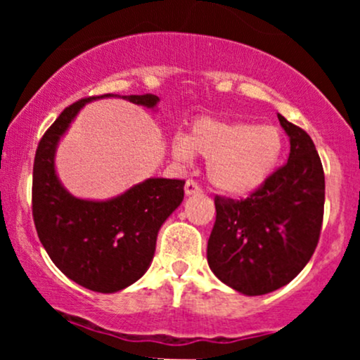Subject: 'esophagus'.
I'll return each instance as SVG.
<instances>
[{"mask_svg": "<svg viewBox=\"0 0 360 360\" xmlns=\"http://www.w3.org/2000/svg\"><path fill=\"white\" fill-rule=\"evenodd\" d=\"M184 193H186V196H193V194L201 193V188L198 186V183H194L193 179H188L184 184Z\"/></svg>", "mask_w": 360, "mask_h": 360, "instance_id": "obj_1", "label": "esophagus"}]
</instances>
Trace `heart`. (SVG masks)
<instances>
[{
    "label": "heart",
    "instance_id": "1",
    "mask_svg": "<svg viewBox=\"0 0 360 360\" xmlns=\"http://www.w3.org/2000/svg\"><path fill=\"white\" fill-rule=\"evenodd\" d=\"M171 150L181 162H189L194 154L205 157L213 189L226 196H245L276 171L284 139L274 125L198 118L188 135L172 139Z\"/></svg>",
    "mask_w": 360,
    "mask_h": 360
}]
</instances>
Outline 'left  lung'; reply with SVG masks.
Wrapping results in <instances>:
<instances>
[{"label": "left lung", "mask_w": 360, "mask_h": 360, "mask_svg": "<svg viewBox=\"0 0 360 360\" xmlns=\"http://www.w3.org/2000/svg\"><path fill=\"white\" fill-rule=\"evenodd\" d=\"M278 118L291 146L288 162L247 200L214 198L208 266L245 296L291 283L311 259L323 221L325 176L315 143L283 115Z\"/></svg>", "instance_id": "8db88e82"}]
</instances>
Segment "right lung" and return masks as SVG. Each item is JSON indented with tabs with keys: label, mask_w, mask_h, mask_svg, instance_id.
Segmentation results:
<instances>
[{
	"label": "right lung",
	"mask_w": 360,
	"mask_h": 360,
	"mask_svg": "<svg viewBox=\"0 0 360 360\" xmlns=\"http://www.w3.org/2000/svg\"><path fill=\"white\" fill-rule=\"evenodd\" d=\"M122 98L155 110V94H103L65 108L40 140L34 162L32 210L49 257L74 283L98 292H117L146 274L162 223L183 203L184 181L148 177L108 200H82L64 188L56 152L77 113L89 101Z\"/></svg>",
	"instance_id": "right-lung-1"
}]
</instances>
